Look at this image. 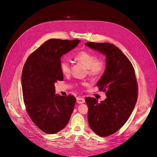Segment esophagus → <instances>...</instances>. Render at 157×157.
Returning <instances> with one entry per match:
<instances>
[{"mask_svg": "<svg viewBox=\"0 0 157 157\" xmlns=\"http://www.w3.org/2000/svg\"><path fill=\"white\" fill-rule=\"evenodd\" d=\"M76 99H77V102L78 104H82L85 102V99L82 98H81V97H78L76 98Z\"/></svg>", "mask_w": 157, "mask_h": 157, "instance_id": "34e87169", "label": "esophagus"}]
</instances>
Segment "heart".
<instances>
[{
	"instance_id": "b5f03b06",
	"label": "heart",
	"mask_w": 157,
	"mask_h": 157,
	"mask_svg": "<svg viewBox=\"0 0 157 157\" xmlns=\"http://www.w3.org/2000/svg\"><path fill=\"white\" fill-rule=\"evenodd\" d=\"M75 60L83 64L87 69L88 74L91 76L101 75L105 67V62L102 58H97L96 55L88 51H81L75 56ZM61 73L67 75L70 73L71 64L66 59H63L59 63Z\"/></svg>"
}]
</instances>
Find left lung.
Listing matches in <instances>:
<instances>
[{"mask_svg": "<svg viewBox=\"0 0 157 157\" xmlns=\"http://www.w3.org/2000/svg\"><path fill=\"white\" fill-rule=\"evenodd\" d=\"M86 45L106 56L105 70L97 83L107 98L85 99L89 127L100 137L117 132L127 121L138 98V84L132 64L121 50L109 43L87 42Z\"/></svg>", "mask_w": 157, "mask_h": 157, "instance_id": "1", "label": "left lung"}]
</instances>
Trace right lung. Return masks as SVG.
<instances>
[{
  "instance_id": "obj_1",
  "label": "right lung",
  "mask_w": 157,
  "mask_h": 157,
  "mask_svg": "<svg viewBox=\"0 0 157 157\" xmlns=\"http://www.w3.org/2000/svg\"><path fill=\"white\" fill-rule=\"evenodd\" d=\"M79 40L50 39L33 52L25 63L21 87L26 110L43 132L53 134L70 121L76 99L55 93V82L63 80L59 68L63 55L75 48Z\"/></svg>"
}]
</instances>
